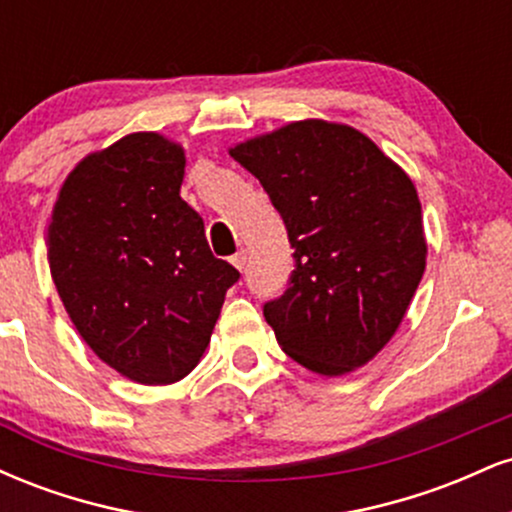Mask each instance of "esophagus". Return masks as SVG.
<instances>
[{
  "label": "esophagus",
  "mask_w": 512,
  "mask_h": 512,
  "mask_svg": "<svg viewBox=\"0 0 512 512\" xmlns=\"http://www.w3.org/2000/svg\"><path fill=\"white\" fill-rule=\"evenodd\" d=\"M231 264H233V267L238 269V272H243L245 264H248V250H240V252H236V255L231 257Z\"/></svg>",
  "instance_id": "34e87169"
}]
</instances>
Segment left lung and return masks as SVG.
<instances>
[{"label":"left lung","mask_w":512,"mask_h":512,"mask_svg":"<svg viewBox=\"0 0 512 512\" xmlns=\"http://www.w3.org/2000/svg\"><path fill=\"white\" fill-rule=\"evenodd\" d=\"M228 154L262 182L296 248L289 289L264 305L276 342L325 378L366 366L426 269L414 182L373 139L330 120L289 122Z\"/></svg>","instance_id":"8db88e82"}]
</instances>
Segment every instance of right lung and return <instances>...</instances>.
<instances>
[{
    "mask_svg": "<svg viewBox=\"0 0 512 512\" xmlns=\"http://www.w3.org/2000/svg\"><path fill=\"white\" fill-rule=\"evenodd\" d=\"M185 149L132 132L76 163L48 228L50 274L91 351L139 385L202 361L238 269L211 255L185 199Z\"/></svg>",
    "mask_w": 512,
    "mask_h": 512,
    "instance_id": "right-lung-1",
    "label": "right lung"
}]
</instances>
